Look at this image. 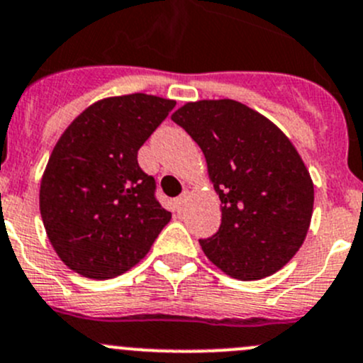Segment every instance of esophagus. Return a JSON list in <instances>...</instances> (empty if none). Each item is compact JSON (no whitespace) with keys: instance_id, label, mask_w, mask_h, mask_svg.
<instances>
[{"instance_id":"1","label":"esophagus","mask_w":363,"mask_h":363,"mask_svg":"<svg viewBox=\"0 0 363 363\" xmlns=\"http://www.w3.org/2000/svg\"><path fill=\"white\" fill-rule=\"evenodd\" d=\"M186 200H188V193H182L181 196H177V199L174 200V206H175V211H177V213H181L182 207H184V203H186Z\"/></svg>"}]
</instances>
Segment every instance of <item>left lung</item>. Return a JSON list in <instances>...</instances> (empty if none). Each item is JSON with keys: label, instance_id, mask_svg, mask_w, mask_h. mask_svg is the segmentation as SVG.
I'll return each mask as SVG.
<instances>
[{"label": "left lung", "instance_id": "1", "mask_svg": "<svg viewBox=\"0 0 363 363\" xmlns=\"http://www.w3.org/2000/svg\"><path fill=\"white\" fill-rule=\"evenodd\" d=\"M172 121L202 149L221 225L200 239L207 259L238 280H260L303 245L314 209L311 174L286 135L232 99L196 101Z\"/></svg>", "mask_w": 363, "mask_h": 363}]
</instances>
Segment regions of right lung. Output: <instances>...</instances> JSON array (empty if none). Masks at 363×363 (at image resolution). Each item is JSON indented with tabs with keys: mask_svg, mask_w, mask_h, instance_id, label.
<instances>
[{
	"mask_svg": "<svg viewBox=\"0 0 363 363\" xmlns=\"http://www.w3.org/2000/svg\"><path fill=\"white\" fill-rule=\"evenodd\" d=\"M174 106L147 94L108 97L60 136L40 182V214L55 252L79 275H122L170 221L138 150Z\"/></svg>",
	"mask_w": 363,
	"mask_h": 363,
	"instance_id": "obj_1",
	"label": "right lung"
}]
</instances>
